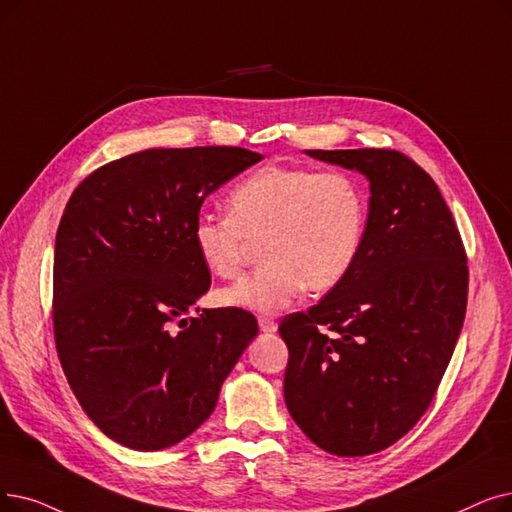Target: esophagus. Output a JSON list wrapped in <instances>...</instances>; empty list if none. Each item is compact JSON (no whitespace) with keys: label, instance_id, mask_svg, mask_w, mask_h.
<instances>
[{"label":"esophagus","instance_id":"obj_1","mask_svg":"<svg viewBox=\"0 0 512 512\" xmlns=\"http://www.w3.org/2000/svg\"><path fill=\"white\" fill-rule=\"evenodd\" d=\"M259 328H261V332H274L276 328H278V324H276V320H272V318H268V316H259Z\"/></svg>","mask_w":512,"mask_h":512}]
</instances>
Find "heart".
Instances as JSON below:
<instances>
[{"label":"heart","mask_w":512,"mask_h":512,"mask_svg":"<svg viewBox=\"0 0 512 512\" xmlns=\"http://www.w3.org/2000/svg\"><path fill=\"white\" fill-rule=\"evenodd\" d=\"M230 213L203 211L192 242L219 278H236L261 240L265 263L221 291L226 305L274 314L307 286L324 293L355 265L368 228V192L347 171L268 165L238 182Z\"/></svg>","instance_id":"1"}]
</instances>
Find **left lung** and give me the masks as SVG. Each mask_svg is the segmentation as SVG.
I'll use <instances>...</instances> for the list:
<instances>
[{"label": "left lung", "mask_w": 512, "mask_h": 512, "mask_svg": "<svg viewBox=\"0 0 512 512\" xmlns=\"http://www.w3.org/2000/svg\"><path fill=\"white\" fill-rule=\"evenodd\" d=\"M370 180L368 228L351 272L282 318L286 408L337 456H368L427 412L466 314L469 265L433 177L399 150H307Z\"/></svg>", "instance_id": "1"}]
</instances>
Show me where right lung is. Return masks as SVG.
Masks as SVG:
<instances>
[{
    "label": "right lung",
    "mask_w": 512,
    "mask_h": 512,
    "mask_svg": "<svg viewBox=\"0 0 512 512\" xmlns=\"http://www.w3.org/2000/svg\"><path fill=\"white\" fill-rule=\"evenodd\" d=\"M261 159L238 146L150 148L87 175L64 207L56 351L85 414L125 448L163 450L201 427L259 332L240 307L188 314L211 286L194 219L213 190Z\"/></svg>",
    "instance_id": "add662e5"
}]
</instances>
